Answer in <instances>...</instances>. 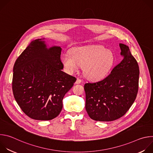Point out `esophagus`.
I'll return each instance as SVG.
<instances>
[{
    "label": "esophagus",
    "mask_w": 153,
    "mask_h": 153,
    "mask_svg": "<svg viewBox=\"0 0 153 153\" xmlns=\"http://www.w3.org/2000/svg\"><path fill=\"white\" fill-rule=\"evenodd\" d=\"M81 82H82V80H81L80 79L77 78V80H76V82H75V83H76V84H79V83H80Z\"/></svg>",
    "instance_id": "esophagus-1"
}]
</instances>
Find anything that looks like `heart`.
<instances>
[{"label": "heart", "instance_id": "obj_1", "mask_svg": "<svg viewBox=\"0 0 153 153\" xmlns=\"http://www.w3.org/2000/svg\"><path fill=\"white\" fill-rule=\"evenodd\" d=\"M62 61L70 74L76 71L83 65L85 76L91 80H99L108 73L113 63L112 53L101 45L77 47L71 53L63 54Z\"/></svg>", "mask_w": 153, "mask_h": 153}]
</instances>
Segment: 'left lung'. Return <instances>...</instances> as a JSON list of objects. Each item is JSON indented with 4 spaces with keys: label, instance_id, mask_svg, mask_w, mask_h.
Here are the masks:
<instances>
[{
    "label": "left lung",
    "instance_id": "obj_1",
    "mask_svg": "<svg viewBox=\"0 0 153 153\" xmlns=\"http://www.w3.org/2000/svg\"><path fill=\"white\" fill-rule=\"evenodd\" d=\"M123 59L102 80L84 85L86 111L91 119L110 122L122 117L138 91L139 68L129 47L119 43Z\"/></svg>",
    "mask_w": 153,
    "mask_h": 153
}]
</instances>
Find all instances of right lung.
<instances>
[{"instance_id":"1","label":"right lung","mask_w":153,"mask_h":153,"mask_svg":"<svg viewBox=\"0 0 153 153\" xmlns=\"http://www.w3.org/2000/svg\"><path fill=\"white\" fill-rule=\"evenodd\" d=\"M44 40L31 42L13 67L15 100L26 115L38 120H50L60 114L63 98L76 80L62 71L60 47L49 48Z\"/></svg>"}]
</instances>
